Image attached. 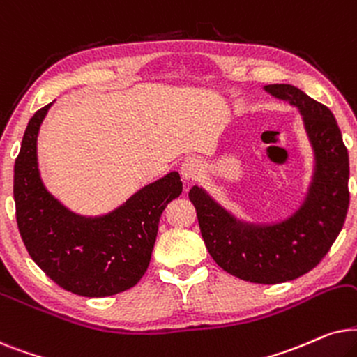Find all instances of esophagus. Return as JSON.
I'll use <instances>...</instances> for the list:
<instances>
[{"mask_svg":"<svg viewBox=\"0 0 357 357\" xmlns=\"http://www.w3.org/2000/svg\"><path fill=\"white\" fill-rule=\"evenodd\" d=\"M199 171H201V165H199L197 161H194V160H188L186 163H184V165L181 166L183 178H186V179L197 178Z\"/></svg>","mask_w":357,"mask_h":357,"instance_id":"esophagus-1","label":"esophagus"}]
</instances>
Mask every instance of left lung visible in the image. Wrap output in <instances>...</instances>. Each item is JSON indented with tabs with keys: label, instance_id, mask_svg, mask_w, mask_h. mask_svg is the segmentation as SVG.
I'll return each instance as SVG.
<instances>
[{
	"label": "left lung",
	"instance_id": "1",
	"mask_svg": "<svg viewBox=\"0 0 357 357\" xmlns=\"http://www.w3.org/2000/svg\"><path fill=\"white\" fill-rule=\"evenodd\" d=\"M264 89L297 106L303 116L317 158L305 204L289 220L250 227L236 222L201 188L194 186L189 199L207 251L223 271L248 282L279 284L315 268L340 235L349 206V158L330 109L292 84Z\"/></svg>",
	"mask_w": 357,
	"mask_h": 357
}]
</instances>
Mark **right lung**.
I'll list each match as a JSON object with an SVG mask.
<instances>
[{"label": "right lung", "instance_id": "add662e5", "mask_svg": "<svg viewBox=\"0 0 357 357\" xmlns=\"http://www.w3.org/2000/svg\"><path fill=\"white\" fill-rule=\"evenodd\" d=\"M49 107L31 117L14 163L19 234L36 264L65 291L83 297L127 291L149 269L160 217L183 192L181 178L166 174L106 217L75 215L45 191L37 169V132Z\"/></svg>", "mask_w": 357, "mask_h": 357}]
</instances>
